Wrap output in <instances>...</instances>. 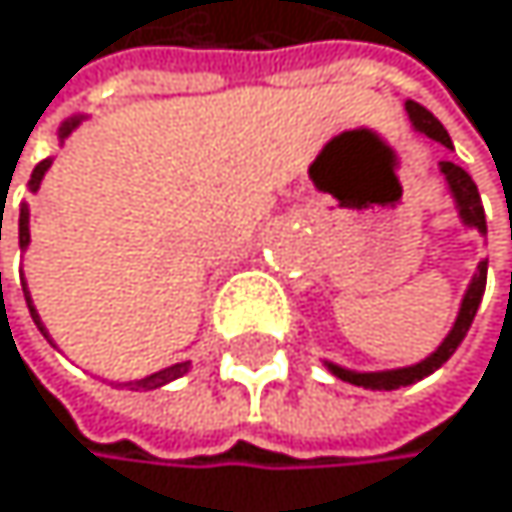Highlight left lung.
<instances>
[{"instance_id":"left-lung-1","label":"left lung","mask_w":512,"mask_h":512,"mask_svg":"<svg viewBox=\"0 0 512 512\" xmlns=\"http://www.w3.org/2000/svg\"><path fill=\"white\" fill-rule=\"evenodd\" d=\"M407 117H410V124L413 130H420L426 133L429 139L441 142V145H448L451 149V136L448 130L438 124V117L432 111H426L420 102H407ZM441 173H445V183L457 201V211H460V220L466 226H476V230L485 236L488 233V226H485V208H482V198H479V189L473 183V177L457 167L454 161H441L438 164ZM485 279H488V261H479V270L473 276V282H469V289L460 301V311H457V320L451 326V332L445 335V342H441L426 360L420 363H410V367H398V370H379V373H357V370H345L339 367V363H329L326 360V367L332 376H339L342 382H351V385H360V388H373V392H392V388H401V385H413V382H420L426 379L429 373H435L441 363H445L457 348L460 342L466 339V332L469 326H473V317L479 311V304H482V295H485Z\"/></svg>"}]
</instances>
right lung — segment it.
I'll use <instances>...</instances> for the list:
<instances>
[{
  "mask_svg": "<svg viewBox=\"0 0 512 512\" xmlns=\"http://www.w3.org/2000/svg\"><path fill=\"white\" fill-rule=\"evenodd\" d=\"M80 120L83 117H71V120H64L61 124V130H58V136H61V142L71 136L77 127H80ZM52 167V158H46V161H39L36 167H33V173H30V192H36L39 189V183H43V177H46V170ZM18 242H21V248H27L30 245V208L27 205H21V217H18ZM24 286V298H27V307H30V317H33V323H36V329L46 335L49 339V332H46V326H43V320H39V314H36V307H33V301H30V292H27V282H21ZM52 342V339H49ZM189 370V360L186 363H173V367H167V370H158V373H152V376H145V379H136V382H127V385H133V388H161V385H167V382H173L177 376H183Z\"/></svg>",
  "mask_w": 512,
  "mask_h": 512,
  "instance_id": "add662e5",
  "label": "right lung"
}]
</instances>
